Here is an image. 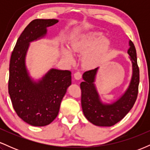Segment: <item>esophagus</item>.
<instances>
[{
    "instance_id": "34e87169",
    "label": "esophagus",
    "mask_w": 150,
    "mask_h": 150,
    "mask_svg": "<svg viewBox=\"0 0 150 150\" xmlns=\"http://www.w3.org/2000/svg\"><path fill=\"white\" fill-rule=\"evenodd\" d=\"M74 77H75V79H76V80H80V79L82 78V73H81L80 72H77V73L74 74Z\"/></svg>"
}]
</instances>
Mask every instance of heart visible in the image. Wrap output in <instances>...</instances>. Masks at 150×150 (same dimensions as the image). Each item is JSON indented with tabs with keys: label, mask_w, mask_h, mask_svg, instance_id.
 <instances>
[{
	"label": "heart",
	"mask_w": 150,
	"mask_h": 150,
	"mask_svg": "<svg viewBox=\"0 0 150 150\" xmlns=\"http://www.w3.org/2000/svg\"><path fill=\"white\" fill-rule=\"evenodd\" d=\"M110 43L103 37L101 32H94L84 34L74 39L71 42V49L73 52L85 53L84 65L87 67H94L99 63L103 55L107 51ZM62 52L65 59L69 63L75 61L73 53L68 47H63Z\"/></svg>",
	"instance_id": "obj_1"
}]
</instances>
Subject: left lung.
Instances as JSON below:
<instances>
[{"label": "left lung", "mask_w": 150, "mask_h": 150, "mask_svg": "<svg viewBox=\"0 0 150 150\" xmlns=\"http://www.w3.org/2000/svg\"><path fill=\"white\" fill-rule=\"evenodd\" d=\"M129 46L128 53L132 67L131 80L128 88L117 100L111 104L101 101L94 84L99 68L88 70L82 75L84 82L80 84L81 104L84 115L92 124L103 127L112 126L123 119L135 104L138 93L140 70L135 47L130 40Z\"/></svg>", "instance_id": "obj_1"}]
</instances>
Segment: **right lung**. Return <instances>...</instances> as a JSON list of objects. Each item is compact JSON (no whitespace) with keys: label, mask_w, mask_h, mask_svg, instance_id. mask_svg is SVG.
<instances>
[{"label":"right lung","mask_w":150,"mask_h":150,"mask_svg":"<svg viewBox=\"0 0 150 150\" xmlns=\"http://www.w3.org/2000/svg\"><path fill=\"white\" fill-rule=\"evenodd\" d=\"M57 22L56 19L32 20L18 38L10 58L8 92L12 104L18 116L33 126H45L57 117L62 99L71 85L69 70L51 68L35 81L26 66L30 43L44 38L47 27Z\"/></svg>","instance_id":"right-lung-1"}]
</instances>
